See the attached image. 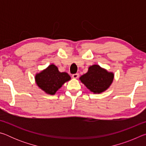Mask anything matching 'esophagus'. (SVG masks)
Here are the masks:
<instances>
[{"instance_id":"obj_1","label":"esophagus","mask_w":146,"mask_h":146,"mask_svg":"<svg viewBox=\"0 0 146 146\" xmlns=\"http://www.w3.org/2000/svg\"><path fill=\"white\" fill-rule=\"evenodd\" d=\"M78 76H79L78 73H75V74H73V75H72V77L73 78H78Z\"/></svg>"}]
</instances>
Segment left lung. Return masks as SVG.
<instances>
[{"label": "left lung", "mask_w": 146, "mask_h": 146, "mask_svg": "<svg viewBox=\"0 0 146 146\" xmlns=\"http://www.w3.org/2000/svg\"><path fill=\"white\" fill-rule=\"evenodd\" d=\"M113 79L114 73L109 72L97 64L90 66L88 72L80 77L81 82L94 94H99L107 90Z\"/></svg>", "instance_id": "8db88e82"}]
</instances>
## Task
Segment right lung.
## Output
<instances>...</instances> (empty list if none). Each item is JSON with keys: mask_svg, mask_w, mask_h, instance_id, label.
I'll use <instances>...</instances> for the list:
<instances>
[{"mask_svg": "<svg viewBox=\"0 0 146 146\" xmlns=\"http://www.w3.org/2000/svg\"><path fill=\"white\" fill-rule=\"evenodd\" d=\"M35 82L38 88L48 95H55L64 83L71 79L67 73H61L54 64H51L45 70L36 73Z\"/></svg>", "mask_w": 146, "mask_h": 146, "instance_id": "1", "label": "right lung"}]
</instances>
